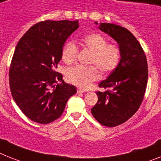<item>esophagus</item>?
Segmentation results:
<instances>
[{"mask_svg":"<svg viewBox=\"0 0 161 161\" xmlns=\"http://www.w3.org/2000/svg\"><path fill=\"white\" fill-rule=\"evenodd\" d=\"M77 92H78V93H83L85 92V90H83V89L82 88H78Z\"/></svg>","mask_w":161,"mask_h":161,"instance_id":"1","label":"esophagus"}]
</instances>
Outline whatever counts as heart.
Returning a JSON list of instances; mask_svg holds the SVG:
<instances>
[{
    "label": "heart",
    "mask_w": 161,
    "mask_h": 161,
    "mask_svg": "<svg viewBox=\"0 0 161 161\" xmlns=\"http://www.w3.org/2000/svg\"><path fill=\"white\" fill-rule=\"evenodd\" d=\"M80 45L92 51L89 58L90 66H75L66 73L69 83L77 87L87 88L92 82L100 78V70L103 74H110L114 71L121 60V50L114 43H108L103 35L93 32L88 33L80 38ZM78 55V47L69 42L62 50V60L64 63L71 64L75 62Z\"/></svg>",
    "instance_id": "obj_1"
}]
</instances>
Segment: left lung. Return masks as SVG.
<instances>
[{
	"label": "left lung",
	"mask_w": 161,
	"mask_h": 161,
	"mask_svg": "<svg viewBox=\"0 0 161 161\" xmlns=\"http://www.w3.org/2000/svg\"><path fill=\"white\" fill-rule=\"evenodd\" d=\"M99 28L118 42L121 60L106 80L99 83V87L106 91L97 92L98 101L91 110L100 124L115 127L130 119L142 102L148 79L147 57L137 38L125 28L101 23Z\"/></svg>",
	"instance_id": "1"
}]
</instances>
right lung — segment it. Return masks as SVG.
Instances as JSON below:
<instances>
[{
	"instance_id": "right-lung-1",
	"label": "right lung",
	"mask_w": 161,
	"mask_h": 161,
	"mask_svg": "<svg viewBox=\"0 0 161 161\" xmlns=\"http://www.w3.org/2000/svg\"><path fill=\"white\" fill-rule=\"evenodd\" d=\"M78 28V21H42L31 27L16 46L9 88L21 111L34 122L46 124L60 118L69 98L77 92L55 69L66 39Z\"/></svg>"
}]
</instances>
